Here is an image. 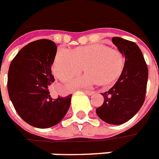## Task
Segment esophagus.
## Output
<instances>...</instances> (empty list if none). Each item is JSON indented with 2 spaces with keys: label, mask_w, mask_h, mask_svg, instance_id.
<instances>
[{
  "label": "esophagus",
  "mask_w": 159,
  "mask_h": 159,
  "mask_svg": "<svg viewBox=\"0 0 159 159\" xmlns=\"http://www.w3.org/2000/svg\"><path fill=\"white\" fill-rule=\"evenodd\" d=\"M84 92L87 95H88V96H92L94 93V92H92V91H84Z\"/></svg>",
  "instance_id": "esophagus-1"
}]
</instances>
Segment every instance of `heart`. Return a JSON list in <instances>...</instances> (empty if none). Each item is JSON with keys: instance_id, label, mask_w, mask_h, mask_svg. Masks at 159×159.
Masks as SVG:
<instances>
[{"instance_id": "1", "label": "heart", "mask_w": 159, "mask_h": 159, "mask_svg": "<svg viewBox=\"0 0 159 159\" xmlns=\"http://www.w3.org/2000/svg\"><path fill=\"white\" fill-rule=\"evenodd\" d=\"M125 59L117 49L102 44H92L76 48L73 52L60 48L55 56L53 72L60 80H67L82 72L87 73L67 82L70 88L87 87L99 82L111 84L123 71Z\"/></svg>"}]
</instances>
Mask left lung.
<instances>
[{
    "label": "left lung",
    "mask_w": 159,
    "mask_h": 159,
    "mask_svg": "<svg viewBox=\"0 0 159 159\" xmlns=\"http://www.w3.org/2000/svg\"><path fill=\"white\" fill-rule=\"evenodd\" d=\"M112 42L125 57V62L116 84L102 93L104 103L96 112L107 124L122 125L135 116L143 106L148 72L143 53L135 43L120 37L112 38Z\"/></svg>",
    "instance_id": "left-lung-1"
}]
</instances>
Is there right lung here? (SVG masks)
Segmentation results:
<instances>
[{"instance_id": "1", "label": "right lung", "mask_w": 159, "mask_h": 159, "mask_svg": "<svg viewBox=\"0 0 159 159\" xmlns=\"http://www.w3.org/2000/svg\"><path fill=\"white\" fill-rule=\"evenodd\" d=\"M56 53L53 41H33L19 51L9 67L10 99L19 116L36 128L56 125L71 104L72 95L53 99L48 92V86L54 82L51 67Z\"/></svg>"}]
</instances>
